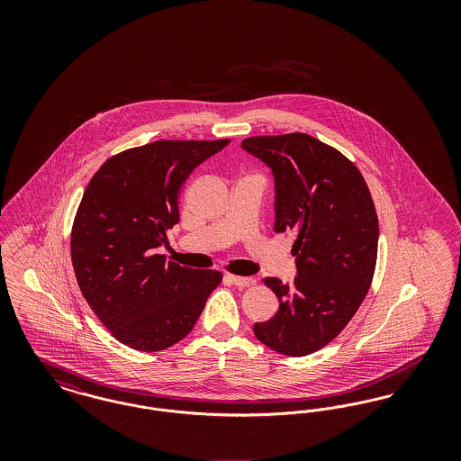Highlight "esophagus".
Wrapping results in <instances>:
<instances>
[{"label":"esophagus","instance_id":"obj_1","mask_svg":"<svg viewBox=\"0 0 461 461\" xmlns=\"http://www.w3.org/2000/svg\"><path fill=\"white\" fill-rule=\"evenodd\" d=\"M226 278H228L233 285L237 286L256 285V278H252V276H235V275H228Z\"/></svg>","mask_w":461,"mask_h":461}]
</instances>
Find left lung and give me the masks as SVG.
Instances as JSON below:
<instances>
[{"label": "left lung", "mask_w": 461, "mask_h": 461, "mask_svg": "<svg viewBox=\"0 0 461 461\" xmlns=\"http://www.w3.org/2000/svg\"><path fill=\"white\" fill-rule=\"evenodd\" d=\"M241 149L271 167L275 231L297 233L294 285L264 278L280 306L254 333L273 351L306 356L346 329L372 285L378 247L372 194L348 157L304 132L252 136Z\"/></svg>", "instance_id": "left-lung-1"}]
</instances>
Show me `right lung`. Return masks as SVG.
I'll use <instances>...</instances> for the list:
<instances>
[{
	"label": "right lung",
	"mask_w": 461,
	"mask_h": 461,
	"mask_svg": "<svg viewBox=\"0 0 461 461\" xmlns=\"http://www.w3.org/2000/svg\"><path fill=\"white\" fill-rule=\"evenodd\" d=\"M230 140H158L110 157L79 203L70 256L98 320L136 351L167 349L197 323L222 275L155 254L179 221L177 194L190 173Z\"/></svg>",
	"instance_id": "add662e5"
}]
</instances>
